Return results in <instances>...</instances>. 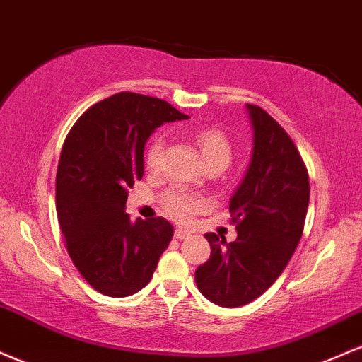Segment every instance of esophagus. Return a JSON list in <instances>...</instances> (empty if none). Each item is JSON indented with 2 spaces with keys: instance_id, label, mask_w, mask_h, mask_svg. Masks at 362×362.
Returning <instances> with one entry per match:
<instances>
[{
  "instance_id": "34e87169",
  "label": "esophagus",
  "mask_w": 362,
  "mask_h": 362,
  "mask_svg": "<svg viewBox=\"0 0 362 362\" xmlns=\"http://www.w3.org/2000/svg\"><path fill=\"white\" fill-rule=\"evenodd\" d=\"M189 235H191V233L188 230H185V228H176V230H174V237H176V239H180V240L188 239Z\"/></svg>"
}]
</instances>
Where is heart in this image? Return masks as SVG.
Segmentation results:
<instances>
[{"label": "heart", "mask_w": 362, "mask_h": 362, "mask_svg": "<svg viewBox=\"0 0 362 362\" xmlns=\"http://www.w3.org/2000/svg\"><path fill=\"white\" fill-rule=\"evenodd\" d=\"M194 144H197L199 154L206 168H218L223 171L232 160V146L227 137L220 130L202 129L194 134ZM164 140L160 135L152 139L151 146L146 152V165L148 171H157L163 160ZM205 206L202 197L188 193L182 189H171L163 197V208L165 214L173 216L177 222H186L191 215L197 214Z\"/></svg>", "instance_id": "b5f03b06"}]
</instances>
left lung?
I'll use <instances>...</instances> for the list:
<instances>
[{
  "label": "left lung",
  "instance_id": "8db88e82",
  "mask_svg": "<svg viewBox=\"0 0 362 362\" xmlns=\"http://www.w3.org/2000/svg\"><path fill=\"white\" fill-rule=\"evenodd\" d=\"M245 108L254 146L228 205L237 239L205 233L211 254L194 273L202 295L225 308L250 303L281 276L301 239L310 202L308 171L290 135L262 108Z\"/></svg>",
  "mask_w": 362,
  "mask_h": 362
}]
</instances>
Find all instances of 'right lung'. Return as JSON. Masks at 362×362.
Masks as SVG:
<instances>
[{"label": "right lung", "instance_id": "right-lung-1", "mask_svg": "<svg viewBox=\"0 0 362 362\" xmlns=\"http://www.w3.org/2000/svg\"><path fill=\"white\" fill-rule=\"evenodd\" d=\"M168 101L118 93L86 110L64 140L55 208L67 252L95 288L123 298L147 286L173 239L163 216L132 222L127 189L144 176V147L163 123L185 120Z\"/></svg>", "mask_w": 362, "mask_h": 362}]
</instances>
